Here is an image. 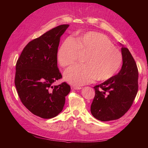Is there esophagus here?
<instances>
[{"label": "esophagus", "instance_id": "1", "mask_svg": "<svg viewBox=\"0 0 148 148\" xmlns=\"http://www.w3.org/2000/svg\"><path fill=\"white\" fill-rule=\"evenodd\" d=\"M81 88H82L81 87L74 86V85H72V86H71V89H80Z\"/></svg>", "mask_w": 148, "mask_h": 148}]
</instances>
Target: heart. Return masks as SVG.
Segmentation results:
<instances>
[{
  "mask_svg": "<svg viewBox=\"0 0 148 148\" xmlns=\"http://www.w3.org/2000/svg\"><path fill=\"white\" fill-rule=\"evenodd\" d=\"M86 53L85 64L75 65L64 73L66 82L74 85H83L95 79L107 81L117 72L123 62L122 53L104 34L89 31L78 35L75 40L66 38L57 53L59 65L65 68L72 65L79 53Z\"/></svg>",
  "mask_w": 148,
  "mask_h": 148,
  "instance_id": "1",
  "label": "heart"
}]
</instances>
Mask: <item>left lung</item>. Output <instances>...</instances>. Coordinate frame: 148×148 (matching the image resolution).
Here are the masks:
<instances>
[{
  "mask_svg": "<svg viewBox=\"0 0 148 148\" xmlns=\"http://www.w3.org/2000/svg\"><path fill=\"white\" fill-rule=\"evenodd\" d=\"M123 65L119 73L94 87L95 96L91 112L96 119L106 122L120 119L132 106L138 90V70L130 52L122 47Z\"/></svg>",
  "mask_w": 148,
  "mask_h": 148,
  "instance_id": "obj_1",
  "label": "left lung"
}]
</instances>
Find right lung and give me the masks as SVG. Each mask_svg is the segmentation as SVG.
Wrapping results in <instances>:
<instances>
[{
  "label": "right lung",
  "mask_w": 148,
  "mask_h": 148,
  "mask_svg": "<svg viewBox=\"0 0 148 148\" xmlns=\"http://www.w3.org/2000/svg\"><path fill=\"white\" fill-rule=\"evenodd\" d=\"M69 25H61L30 41L16 64L15 85L20 101L31 113L42 119L61 112L65 96L70 91L66 82L52 83L62 78L57 66L60 38Z\"/></svg>",
  "instance_id": "1"
}]
</instances>
